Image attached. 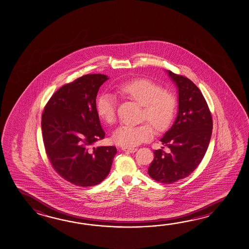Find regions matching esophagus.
<instances>
[{"label": "esophagus", "mask_w": 249, "mask_h": 249, "mask_svg": "<svg viewBox=\"0 0 249 249\" xmlns=\"http://www.w3.org/2000/svg\"><path fill=\"white\" fill-rule=\"evenodd\" d=\"M123 151L127 153H135L137 151V148H123Z\"/></svg>", "instance_id": "1"}]
</instances>
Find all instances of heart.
Masks as SVG:
<instances>
[{
  "instance_id": "heart-1",
  "label": "heart",
  "mask_w": 249,
  "mask_h": 249,
  "mask_svg": "<svg viewBox=\"0 0 249 249\" xmlns=\"http://www.w3.org/2000/svg\"><path fill=\"white\" fill-rule=\"evenodd\" d=\"M117 92L143 106L142 119L148 120L157 131L166 130L170 126L177 101L172 93L163 91L158 84L148 79H136L119 86ZM96 110L106 123L112 125L116 122V100L112 95L101 94L97 100ZM151 124L145 123L137 126H121L114 131L113 141L124 148L135 147L152 138L154 129Z\"/></svg>"
}]
</instances>
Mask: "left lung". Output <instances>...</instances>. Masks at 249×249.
Returning <instances> with one entry per match:
<instances>
[{
    "instance_id": "left-lung-1",
    "label": "left lung",
    "mask_w": 249,
    "mask_h": 249,
    "mask_svg": "<svg viewBox=\"0 0 249 249\" xmlns=\"http://www.w3.org/2000/svg\"><path fill=\"white\" fill-rule=\"evenodd\" d=\"M178 90L175 123L160 141L167 147L154 151L148 167L151 178L172 183L193 172L205 157L213 132V118L202 92L192 80L167 71Z\"/></svg>"
}]
</instances>
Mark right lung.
<instances>
[{"instance_id":"obj_1","label":"right lung","mask_w":249,"mask_h":249,"mask_svg":"<svg viewBox=\"0 0 249 249\" xmlns=\"http://www.w3.org/2000/svg\"><path fill=\"white\" fill-rule=\"evenodd\" d=\"M104 74L84 75L59 88L42 114L44 148L54 170L66 181L88 187L109 174L114 146L94 148L105 137L96 110V97Z\"/></svg>"}]
</instances>
